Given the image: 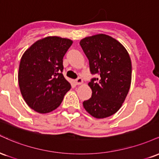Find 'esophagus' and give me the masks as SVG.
Segmentation results:
<instances>
[{
	"mask_svg": "<svg viewBox=\"0 0 159 159\" xmlns=\"http://www.w3.org/2000/svg\"><path fill=\"white\" fill-rule=\"evenodd\" d=\"M75 84L76 85H79V84H83V79H82L81 78H78L75 81Z\"/></svg>",
	"mask_w": 159,
	"mask_h": 159,
	"instance_id": "esophagus-1",
	"label": "esophagus"
}]
</instances>
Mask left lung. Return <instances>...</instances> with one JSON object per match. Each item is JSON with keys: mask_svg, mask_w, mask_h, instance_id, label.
<instances>
[{"mask_svg": "<svg viewBox=\"0 0 159 159\" xmlns=\"http://www.w3.org/2000/svg\"><path fill=\"white\" fill-rule=\"evenodd\" d=\"M80 45L89 60L91 74L98 75L89 82L92 96L84 102V107L95 118L110 116L121 107L130 88L129 53L117 40L105 34L86 37Z\"/></svg>", "mask_w": 159, "mask_h": 159, "instance_id": "1", "label": "left lung"}]
</instances>
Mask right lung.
<instances>
[{
  "instance_id": "1",
  "label": "right lung",
  "mask_w": 159,
  "mask_h": 159,
  "mask_svg": "<svg viewBox=\"0 0 159 159\" xmlns=\"http://www.w3.org/2000/svg\"><path fill=\"white\" fill-rule=\"evenodd\" d=\"M71 39L48 36L36 41L24 53L18 80L25 102L40 114L55 110L71 85L63 72V58Z\"/></svg>"
}]
</instances>
